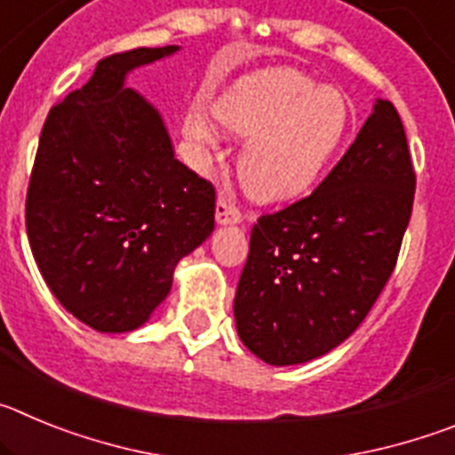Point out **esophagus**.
I'll return each instance as SVG.
<instances>
[{
    "instance_id": "1",
    "label": "esophagus",
    "mask_w": 455,
    "mask_h": 455,
    "mask_svg": "<svg viewBox=\"0 0 455 455\" xmlns=\"http://www.w3.org/2000/svg\"><path fill=\"white\" fill-rule=\"evenodd\" d=\"M216 220L220 225H236L241 220V212L228 198H219V203H216Z\"/></svg>"
}]
</instances>
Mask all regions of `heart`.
<instances>
[{
  "label": "heart",
  "mask_w": 455,
  "mask_h": 455,
  "mask_svg": "<svg viewBox=\"0 0 455 455\" xmlns=\"http://www.w3.org/2000/svg\"><path fill=\"white\" fill-rule=\"evenodd\" d=\"M219 130L246 139L239 155V182L257 203L303 196L341 148L351 127L344 92L319 86L291 68H271L232 84L214 102ZM187 136L203 159L216 148L214 124L204 116L187 118Z\"/></svg>",
  "instance_id": "heart-1"
}]
</instances>
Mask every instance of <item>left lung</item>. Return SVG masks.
I'll use <instances>...</instances> for the list:
<instances>
[{
  "label": "left lung",
  "instance_id": "left-lung-1",
  "mask_svg": "<svg viewBox=\"0 0 455 455\" xmlns=\"http://www.w3.org/2000/svg\"><path fill=\"white\" fill-rule=\"evenodd\" d=\"M403 123L376 100L353 146L316 191L257 220L235 296L241 341L273 367L331 353L383 291L412 214Z\"/></svg>",
  "mask_w": 455,
  "mask_h": 455
}]
</instances>
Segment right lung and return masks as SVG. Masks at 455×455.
Here are the masks:
<instances>
[{
    "mask_svg": "<svg viewBox=\"0 0 455 455\" xmlns=\"http://www.w3.org/2000/svg\"><path fill=\"white\" fill-rule=\"evenodd\" d=\"M180 52L107 56L50 111L27 193L34 259L59 303L98 332H132L214 232L216 193L175 159L162 114L127 75Z\"/></svg>",
    "mask_w": 455,
    "mask_h": 455,
    "instance_id": "obj_1",
    "label": "right lung"
}]
</instances>
